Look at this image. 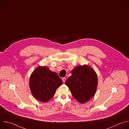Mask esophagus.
I'll use <instances>...</instances> for the list:
<instances>
[{"instance_id":"esophagus-1","label":"esophagus","mask_w":129,"mask_h":129,"mask_svg":"<svg viewBox=\"0 0 129 129\" xmlns=\"http://www.w3.org/2000/svg\"><path fill=\"white\" fill-rule=\"evenodd\" d=\"M66 78H62V81H63V83H65V81H66Z\"/></svg>"}]
</instances>
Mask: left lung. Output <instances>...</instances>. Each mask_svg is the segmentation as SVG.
Segmentation results:
<instances>
[{"instance_id": "left-lung-1", "label": "left lung", "mask_w": 129, "mask_h": 129, "mask_svg": "<svg viewBox=\"0 0 129 129\" xmlns=\"http://www.w3.org/2000/svg\"><path fill=\"white\" fill-rule=\"evenodd\" d=\"M71 76L65 84L78 102L85 103L92 98L98 87V77L94 70L87 65L78 66L71 71Z\"/></svg>"}]
</instances>
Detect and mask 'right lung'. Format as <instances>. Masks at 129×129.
<instances>
[{
  "label": "right lung",
  "instance_id": "obj_1",
  "mask_svg": "<svg viewBox=\"0 0 129 129\" xmlns=\"http://www.w3.org/2000/svg\"><path fill=\"white\" fill-rule=\"evenodd\" d=\"M62 83L57 73L49 70L46 67H39L30 76L29 87L35 99L47 102L53 96L56 89Z\"/></svg>",
  "mask_w": 129,
  "mask_h": 129
}]
</instances>
